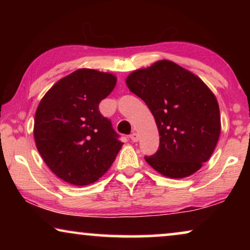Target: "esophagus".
<instances>
[{
  "label": "esophagus",
  "instance_id": "1",
  "mask_svg": "<svg viewBox=\"0 0 250 250\" xmlns=\"http://www.w3.org/2000/svg\"><path fill=\"white\" fill-rule=\"evenodd\" d=\"M129 139L132 140L133 142H138V140H139V135H138V133H132L131 135H129Z\"/></svg>",
  "mask_w": 250,
  "mask_h": 250
}]
</instances>
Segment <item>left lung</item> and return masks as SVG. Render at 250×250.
<instances>
[{"instance_id":"1","label":"left lung","mask_w":250,"mask_h":250,"mask_svg":"<svg viewBox=\"0 0 250 250\" xmlns=\"http://www.w3.org/2000/svg\"><path fill=\"white\" fill-rule=\"evenodd\" d=\"M126 84L148 105L159 131V148L146 162L172 179L197 172L221 133L220 108L206 84L168 60L133 71Z\"/></svg>"}]
</instances>
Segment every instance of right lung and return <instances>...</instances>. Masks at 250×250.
Masks as SVG:
<instances>
[{
    "label": "right lung",
    "mask_w": 250,
    "mask_h": 250,
    "mask_svg": "<svg viewBox=\"0 0 250 250\" xmlns=\"http://www.w3.org/2000/svg\"><path fill=\"white\" fill-rule=\"evenodd\" d=\"M116 81L111 74L78 69L58 81L41 100L34 122L37 150L64 182H95L121 150L119 134L99 110Z\"/></svg>",
    "instance_id": "right-lung-1"
}]
</instances>
